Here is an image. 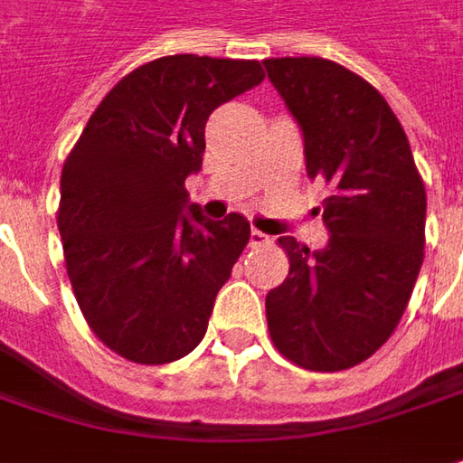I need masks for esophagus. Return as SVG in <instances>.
<instances>
[{
  "instance_id": "esophagus-1",
  "label": "esophagus",
  "mask_w": 463,
  "mask_h": 463,
  "mask_svg": "<svg viewBox=\"0 0 463 463\" xmlns=\"http://www.w3.org/2000/svg\"><path fill=\"white\" fill-rule=\"evenodd\" d=\"M269 243H271V238H269L266 232L256 231V228L250 231V245H253V248H256V245H269Z\"/></svg>"
}]
</instances>
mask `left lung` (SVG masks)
Segmentation results:
<instances>
[{"label":"left lung","mask_w":463,"mask_h":463,"mask_svg":"<svg viewBox=\"0 0 463 463\" xmlns=\"http://www.w3.org/2000/svg\"><path fill=\"white\" fill-rule=\"evenodd\" d=\"M269 80L301 126L307 175L329 194L319 253L279 238L288 276L266 297L276 350L337 373L375 354L411 301L426 245V187L403 126L364 78L335 60L269 58Z\"/></svg>","instance_id":"8db88e82"}]
</instances>
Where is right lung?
Masks as SVG:
<instances>
[{
  "mask_svg": "<svg viewBox=\"0 0 463 463\" xmlns=\"http://www.w3.org/2000/svg\"><path fill=\"white\" fill-rule=\"evenodd\" d=\"M263 78L258 60L139 65L106 93L62 165L68 279L90 332L124 360L175 363L205 337L250 225L238 213L203 218L184 179L203 166L210 113Z\"/></svg>",
  "mask_w": 463,
  "mask_h": 463,
  "instance_id": "1",
  "label": "right lung"
}]
</instances>
